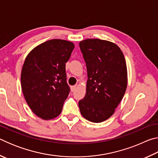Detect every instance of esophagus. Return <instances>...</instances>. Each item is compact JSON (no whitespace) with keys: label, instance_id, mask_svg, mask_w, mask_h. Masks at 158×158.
Masks as SVG:
<instances>
[{"label":"esophagus","instance_id":"esophagus-1","mask_svg":"<svg viewBox=\"0 0 158 158\" xmlns=\"http://www.w3.org/2000/svg\"><path fill=\"white\" fill-rule=\"evenodd\" d=\"M77 89V85H73V86H71V90L72 91H74Z\"/></svg>","mask_w":158,"mask_h":158}]
</instances>
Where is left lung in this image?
Instances as JSON below:
<instances>
[{
  "instance_id": "1",
  "label": "left lung",
  "mask_w": 158,
  "mask_h": 158,
  "mask_svg": "<svg viewBox=\"0 0 158 158\" xmlns=\"http://www.w3.org/2000/svg\"><path fill=\"white\" fill-rule=\"evenodd\" d=\"M86 65V93L79 100L83 117L93 123L109 118L127 89V71L123 53L114 42L86 39L79 42Z\"/></svg>"
}]
</instances>
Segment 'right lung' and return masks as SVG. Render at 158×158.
Wrapping results in <instances>:
<instances>
[{
    "label": "right lung",
    "mask_w": 158,
    "mask_h": 158,
    "mask_svg": "<svg viewBox=\"0 0 158 158\" xmlns=\"http://www.w3.org/2000/svg\"><path fill=\"white\" fill-rule=\"evenodd\" d=\"M74 48L72 42L50 40L37 45L26 58L21 89L29 107L42 119H53L61 113L69 93L65 63Z\"/></svg>",
    "instance_id": "1"
}]
</instances>
